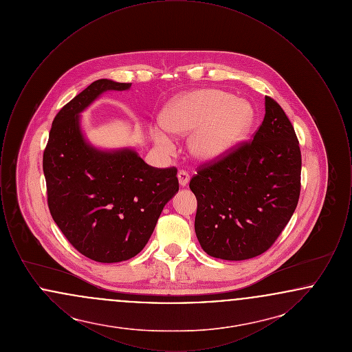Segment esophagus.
Wrapping results in <instances>:
<instances>
[{
  "label": "esophagus",
  "instance_id": "34e87169",
  "mask_svg": "<svg viewBox=\"0 0 352 352\" xmlns=\"http://www.w3.org/2000/svg\"><path fill=\"white\" fill-rule=\"evenodd\" d=\"M178 181H179L181 187H186V186L188 184V182H190V175H188V173L184 171V170H181V171L178 173Z\"/></svg>",
  "mask_w": 352,
  "mask_h": 352
}]
</instances>
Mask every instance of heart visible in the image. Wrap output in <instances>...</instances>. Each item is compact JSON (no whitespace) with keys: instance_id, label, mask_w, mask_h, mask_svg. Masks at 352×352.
<instances>
[{"instance_id":"heart-1","label":"heart","mask_w":352,"mask_h":352,"mask_svg":"<svg viewBox=\"0 0 352 352\" xmlns=\"http://www.w3.org/2000/svg\"><path fill=\"white\" fill-rule=\"evenodd\" d=\"M253 109L244 99L218 88H199L177 96L164 108L161 125L151 129L157 146L168 151L173 135L188 137L191 157L203 164L217 162L232 154L247 138Z\"/></svg>"}]
</instances>
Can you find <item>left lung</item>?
I'll use <instances>...</instances> for the list:
<instances>
[{
    "instance_id": "obj_1",
    "label": "left lung",
    "mask_w": 352,
    "mask_h": 352,
    "mask_svg": "<svg viewBox=\"0 0 352 352\" xmlns=\"http://www.w3.org/2000/svg\"><path fill=\"white\" fill-rule=\"evenodd\" d=\"M198 201L195 234L207 254L230 261L270 248L292 218L301 190V151L283 108L265 96L253 141L190 181Z\"/></svg>"
}]
</instances>
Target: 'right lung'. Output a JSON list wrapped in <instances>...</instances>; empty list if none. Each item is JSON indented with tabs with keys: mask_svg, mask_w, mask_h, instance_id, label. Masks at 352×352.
Returning a JSON list of instances; mask_svg holds the SVG:
<instances>
[{
	"mask_svg": "<svg viewBox=\"0 0 352 352\" xmlns=\"http://www.w3.org/2000/svg\"><path fill=\"white\" fill-rule=\"evenodd\" d=\"M131 85L89 84L55 116L43 153L51 217L78 251L98 263L125 261L142 251L179 190L177 168L149 166L132 148H96L84 134V111L102 94Z\"/></svg>",
	"mask_w": 352,
	"mask_h": 352,
	"instance_id": "right-lung-1",
	"label": "right lung"
}]
</instances>
